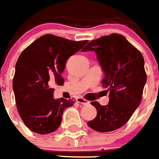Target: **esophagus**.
<instances>
[{
  "mask_svg": "<svg viewBox=\"0 0 159 159\" xmlns=\"http://www.w3.org/2000/svg\"><path fill=\"white\" fill-rule=\"evenodd\" d=\"M76 102H77L78 103L83 104V105H88V104H89V103H90V102H89V101L86 100V99H84V98L82 97L77 98H76Z\"/></svg>",
  "mask_w": 159,
  "mask_h": 159,
  "instance_id": "esophagus-1",
  "label": "esophagus"
}]
</instances>
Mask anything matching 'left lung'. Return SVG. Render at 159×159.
I'll return each mask as SVG.
<instances>
[{
	"instance_id": "left-lung-1",
	"label": "left lung",
	"mask_w": 159,
	"mask_h": 159,
	"mask_svg": "<svg viewBox=\"0 0 159 159\" xmlns=\"http://www.w3.org/2000/svg\"><path fill=\"white\" fill-rule=\"evenodd\" d=\"M95 51L104 71L102 81L109 91V103L103 106L97 101L92 105L97 116L88 122L89 127L100 132L117 130L127 123L139 106L147 82L142 53L122 34H112L92 40L82 50Z\"/></svg>"
}]
</instances>
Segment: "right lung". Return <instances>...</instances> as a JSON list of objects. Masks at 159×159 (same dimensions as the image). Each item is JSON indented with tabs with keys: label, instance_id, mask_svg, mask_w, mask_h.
<instances>
[{
	"label": "right lung",
	"instance_id": "right-lung-1",
	"mask_svg": "<svg viewBox=\"0 0 159 159\" xmlns=\"http://www.w3.org/2000/svg\"><path fill=\"white\" fill-rule=\"evenodd\" d=\"M88 40L72 41L44 34L34 41L18 57L12 80L15 101L21 119L35 133H51L61 125L71 99H54V85H63L66 61Z\"/></svg>",
	"mask_w": 159,
	"mask_h": 159
}]
</instances>
